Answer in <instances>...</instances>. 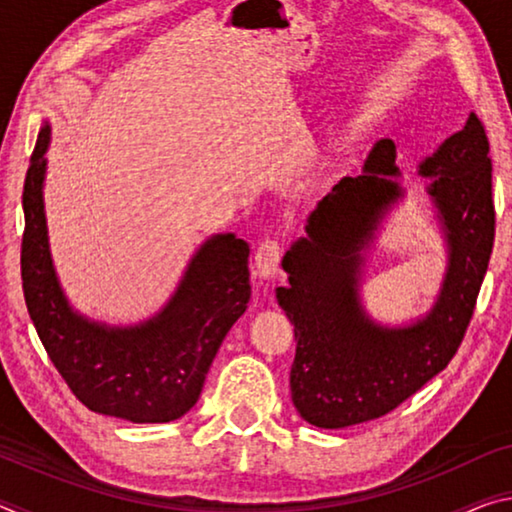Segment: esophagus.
I'll return each mask as SVG.
<instances>
[{"label": "esophagus", "instance_id": "esophagus-1", "mask_svg": "<svg viewBox=\"0 0 512 512\" xmlns=\"http://www.w3.org/2000/svg\"><path fill=\"white\" fill-rule=\"evenodd\" d=\"M280 259H282L280 241L273 239V237L262 239V244H259L257 253H255L257 273L262 275L264 280H273L277 271H280Z\"/></svg>", "mask_w": 512, "mask_h": 512}]
</instances>
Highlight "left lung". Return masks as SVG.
Masks as SVG:
<instances>
[{"instance_id": "8db88e82", "label": "left lung", "mask_w": 512, "mask_h": 512, "mask_svg": "<svg viewBox=\"0 0 512 512\" xmlns=\"http://www.w3.org/2000/svg\"><path fill=\"white\" fill-rule=\"evenodd\" d=\"M490 144L470 112L463 131L418 164L447 246L443 287L427 314L381 325L361 302L366 250L404 198L391 140H379L361 176L334 185L293 241L277 302L296 329L291 400L302 420L343 429L381 418L436 377L461 345L495 241Z\"/></svg>"}]
</instances>
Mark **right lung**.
<instances>
[{
    "mask_svg": "<svg viewBox=\"0 0 512 512\" xmlns=\"http://www.w3.org/2000/svg\"><path fill=\"white\" fill-rule=\"evenodd\" d=\"M49 142L45 121L22 194V289L40 341L90 411L137 424L178 420L198 402L225 334L248 307L250 248L232 232L205 239L167 305L137 325L79 314L60 287L49 250L42 196Z\"/></svg>",
    "mask_w": 512,
    "mask_h": 512,
    "instance_id": "obj_1",
    "label": "right lung"
}]
</instances>
